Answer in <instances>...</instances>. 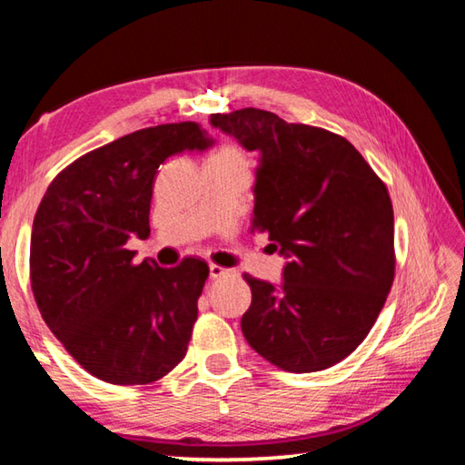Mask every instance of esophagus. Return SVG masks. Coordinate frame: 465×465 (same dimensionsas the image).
<instances>
[{"instance_id": "esophagus-1", "label": "esophagus", "mask_w": 465, "mask_h": 465, "mask_svg": "<svg viewBox=\"0 0 465 465\" xmlns=\"http://www.w3.org/2000/svg\"><path fill=\"white\" fill-rule=\"evenodd\" d=\"M232 271H227V269H223V266H219V264H211L209 266V277L211 279H222V277H225V274H230Z\"/></svg>"}]
</instances>
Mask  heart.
<instances>
[{
    "instance_id": "b5f03b06",
    "label": "heart",
    "mask_w": 465,
    "mask_h": 465,
    "mask_svg": "<svg viewBox=\"0 0 465 465\" xmlns=\"http://www.w3.org/2000/svg\"><path fill=\"white\" fill-rule=\"evenodd\" d=\"M211 162H222V163H233V166H248L246 152L238 143H223L217 149L215 155L211 157Z\"/></svg>"
}]
</instances>
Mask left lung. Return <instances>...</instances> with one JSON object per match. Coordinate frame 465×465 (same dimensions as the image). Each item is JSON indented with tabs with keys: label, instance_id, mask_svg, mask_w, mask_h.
Instances as JSON below:
<instances>
[{
	"label": "left lung",
	"instance_id": "1",
	"mask_svg": "<svg viewBox=\"0 0 465 465\" xmlns=\"http://www.w3.org/2000/svg\"><path fill=\"white\" fill-rule=\"evenodd\" d=\"M254 152V230L289 258L279 287L252 274L242 316L248 344L282 371H322L373 328L396 272L388 186L355 145L261 108L211 114Z\"/></svg>",
	"mask_w": 465,
	"mask_h": 465
}]
</instances>
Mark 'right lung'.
Listing matches in <instances>:
<instances>
[{"mask_svg": "<svg viewBox=\"0 0 465 465\" xmlns=\"http://www.w3.org/2000/svg\"><path fill=\"white\" fill-rule=\"evenodd\" d=\"M199 123L129 133L54 176L30 238V285L46 326L85 371L116 385L162 380L184 359L209 266L135 262L149 235L153 178L170 155L207 149Z\"/></svg>", "mask_w": 465, "mask_h": 465, "instance_id": "right-lung-1", "label": "right lung"}]
</instances>
